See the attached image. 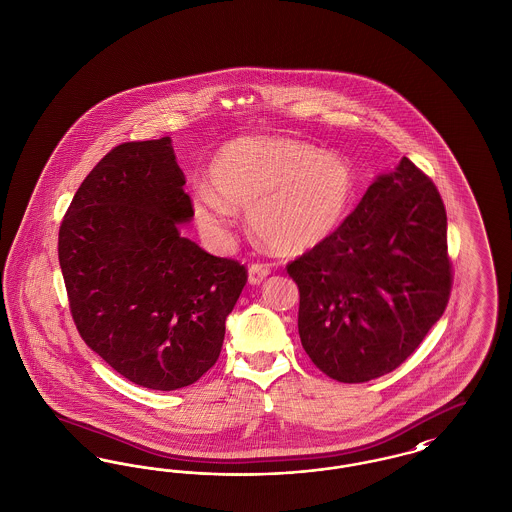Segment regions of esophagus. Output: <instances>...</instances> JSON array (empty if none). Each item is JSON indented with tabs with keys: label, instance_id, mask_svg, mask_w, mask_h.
<instances>
[{
	"label": "esophagus",
	"instance_id": "1",
	"mask_svg": "<svg viewBox=\"0 0 512 512\" xmlns=\"http://www.w3.org/2000/svg\"><path fill=\"white\" fill-rule=\"evenodd\" d=\"M268 274H270V268L267 265L255 263V265H251L249 270H247V280H249L251 286H259L267 278Z\"/></svg>",
	"mask_w": 512,
	"mask_h": 512
}]
</instances>
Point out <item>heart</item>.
I'll use <instances>...</instances> for the list:
<instances>
[{
  "label": "heart",
  "mask_w": 512,
  "mask_h": 512,
  "mask_svg": "<svg viewBox=\"0 0 512 512\" xmlns=\"http://www.w3.org/2000/svg\"><path fill=\"white\" fill-rule=\"evenodd\" d=\"M209 184L194 188L201 230L224 238L236 207L268 249L297 255L328 242L349 217L357 176L347 159L284 136H245L222 147Z\"/></svg>",
  "instance_id": "obj_1"
}]
</instances>
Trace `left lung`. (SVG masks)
I'll return each instance as SVG.
<instances>
[{"mask_svg": "<svg viewBox=\"0 0 512 512\" xmlns=\"http://www.w3.org/2000/svg\"><path fill=\"white\" fill-rule=\"evenodd\" d=\"M288 274L299 288L301 345L326 376L361 384L395 370L451 292L447 215L434 182L403 157Z\"/></svg>", "mask_w": 512, "mask_h": 512, "instance_id": "1", "label": "left lung"}]
</instances>
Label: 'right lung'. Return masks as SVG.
I'll return each mask as SVG.
<instances>
[{"label": "right lung", "mask_w": 512, "mask_h": 512, "mask_svg": "<svg viewBox=\"0 0 512 512\" xmlns=\"http://www.w3.org/2000/svg\"><path fill=\"white\" fill-rule=\"evenodd\" d=\"M169 136L111 149L59 228L74 324L126 380L172 391L217 363L244 265L184 238L194 217Z\"/></svg>", "instance_id": "add662e5"}]
</instances>
